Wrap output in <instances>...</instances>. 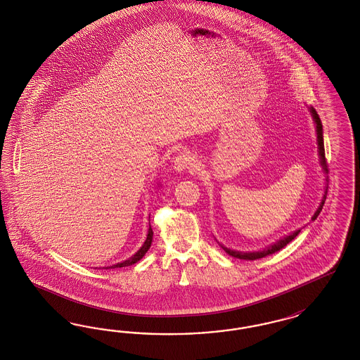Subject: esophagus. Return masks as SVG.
Segmentation results:
<instances>
[{
	"mask_svg": "<svg viewBox=\"0 0 360 360\" xmlns=\"http://www.w3.org/2000/svg\"><path fill=\"white\" fill-rule=\"evenodd\" d=\"M194 167V160L193 157L188 154V153H181L175 157L174 160V169L178 172V173H182L185 170L188 169H193Z\"/></svg>",
	"mask_w": 360,
	"mask_h": 360,
	"instance_id": "34e87169",
	"label": "esophagus"
}]
</instances>
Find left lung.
I'll list each match as a JSON object with an SVG mask.
<instances>
[{"mask_svg": "<svg viewBox=\"0 0 360 360\" xmlns=\"http://www.w3.org/2000/svg\"><path fill=\"white\" fill-rule=\"evenodd\" d=\"M309 110H310L311 115H312V120H314V122H315V129H316V141H318V153H319V161H321V166H322L323 172L326 174V186H324V194H323L322 202H321V205H319L318 210L315 211V214H314V215H312V218H311L312 221H315V219L318 218V215L321 214V211H322L323 209V205H324V200H326V197H327V188H328V176H327V174H328V169H327V162H326V155H324L323 126L322 122H321V118H319L318 112H316V110H315L314 108H309ZM299 233H300V229H299V230H295L294 233H291V234H288V236L281 238L279 240L274 242L271 245H267L264 248L257 250V251H236V250L224 248V245H221L219 242H218V243L221 245V248H224V251H226L229 255H231V257H234V258H238V259H245V261H255V259H261L263 257H267V255H270V254H274V252L279 251L281 248H285V246H287V243H290V242H291V240H292V239H294Z\"/></svg>", "mask_w": 360, "mask_h": 360, "instance_id": "1", "label": "left lung"}]
</instances>
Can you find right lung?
I'll return each instance as SVG.
<instances>
[{"label":"right lung","mask_w":360,"mask_h":360,"mask_svg":"<svg viewBox=\"0 0 360 360\" xmlns=\"http://www.w3.org/2000/svg\"><path fill=\"white\" fill-rule=\"evenodd\" d=\"M151 242H153V230H151V226H150L145 243L142 245V248H139V250L136 251L134 255H131V257H130L129 259H126V261L115 263V264H112V266H108V267H105V269H118V267H126V266H131V264H134L136 262L141 261V259L145 257V254L148 252V250H149L150 246H151Z\"/></svg>","instance_id":"obj_1"}]
</instances>
